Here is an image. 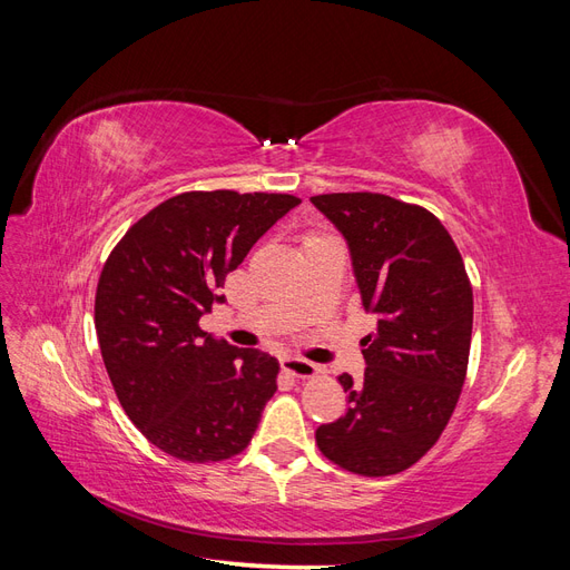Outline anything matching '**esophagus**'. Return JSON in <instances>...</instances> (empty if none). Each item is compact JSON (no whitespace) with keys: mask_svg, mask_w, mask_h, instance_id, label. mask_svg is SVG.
<instances>
[{"mask_svg":"<svg viewBox=\"0 0 570 570\" xmlns=\"http://www.w3.org/2000/svg\"><path fill=\"white\" fill-rule=\"evenodd\" d=\"M281 366H283V371L285 373H289V375H295V377H316L318 375V366L316 364H312V361H306V358H297V356H285L283 361H281Z\"/></svg>","mask_w":570,"mask_h":570,"instance_id":"obj_1","label":"esophagus"}]
</instances>
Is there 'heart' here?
<instances>
[{"label":"heart","instance_id":"heart-1","mask_svg":"<svg viewBox=\"0 0 570 570\" xmlns=\"http://www.w3.org/2000/svg\"><path fill=\"white\" fill-rule=\"evenodd\" d=\"M318 239H325V235H308V237L304 239V247L312 245V243H318Z\"/></svg>","mask_w":570,"mask_h":570}]
</instances>
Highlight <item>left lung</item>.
Instances as JSON below:
<instances>
[{
    "label": "left lung",
    "instance_id": "8db88e82",
    "mask_svg": "<svg viewBox=\"0 0 570 570\" xmlns=\"http://www.w3.org/2000/svg\"><path fill=\"white\" fill-rule=\"evenodd\" d=\"M352 254L364 308L377 318L361 340L364 383L337 381L350 409L316 430L340 469L366 478L416 463L450 423L465 381L473 287L452 235L419 204L377 193L312 197Z\"/></svg>",
    "mask_w": 570,
    "mask_h": 570
}]
</instances>
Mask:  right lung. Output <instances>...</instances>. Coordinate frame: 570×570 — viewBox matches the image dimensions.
Listing matches in <instances>:
<instances>
[{"label": "right lung", "mask_w": 570, "mask_h": 570, "mask_svg": "<svg viewBox=\"0 0 570 570\" xmlns=\"http://www.w3.org/2000/svg\"><path fill=\"white\" fill-rule=\"evenodd\" d=\"M299 197L183 193L132 223L101 268L95 327L120 406L161 452L189 463L239 454L278 390V361L214 340L199 318Z\"/></svg>", "instance_id": "add662e5"}]
</instances>
